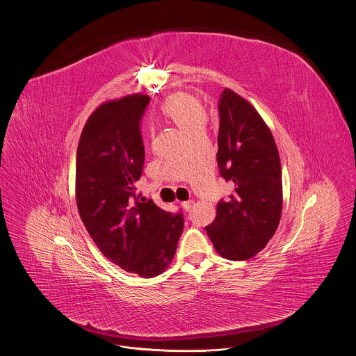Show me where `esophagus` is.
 Returning <instances> with one entry per match:
<instances>
[{
  "label": "esophagus",
  "instance_id": "34e87169",
  "mask_svg": "<svg viewBox=\"0 0 356 356\" xmlns=\"http://www.w3.org/2000/svg\"><path fill=\"white\" fill-rule=\"evenodd\" d=\"M191 206H193V202H191V200H187V202H183V203H181V207H183L184 211H190Z\"/></svg>",
  "mask_w": 356,
  "mask_h": 356
}]
</instances>
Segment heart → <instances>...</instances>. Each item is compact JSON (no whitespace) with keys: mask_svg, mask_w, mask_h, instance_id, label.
I'll list each match as a JSON object with an SVG mask.
<instances>
[{"mask_svg":"<svg viewBox=\"0 0 356 356\" xmlns=\"http://www.w3.org/2000/svg\"><path fill=\"white\" fill-rule=\"evenodd\" d=\"M161 113L179 126L188 138L204 134L207 115L202 102L195 95L177 92L169 96L163 106H161Z\"/></svg>","mask_w":356,"mask_h":356,"instance_id":"1","label":"heart"}]
</instances>
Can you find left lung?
<instances>
[{
    "instance_id": "1",
    "label": "left lung",
    "mask_w": 356,
    "mask_h": 356,
    "mask_svg": "<svg viewBox=\"0 0 356 356\" xmlns=\"http://www.w3.org/2000/svg\"><path fill=\"white\" fill-rule=\"evenodd\" d=\"M220 176L234 186L217 203L206 232L227 260H250L274 236L282 210V176L277 145L258 112L241 96L224 89L218 101Z\"/></svg>"
}]
</instances>
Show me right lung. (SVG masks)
Wrapping results in <instances>:
<instances>
[{
	"label": "right lung",
	"mask_w": 356,
	"mask_h": 356,
	"mask_svg": "<svg viewBox=\"0 0 356 356\" xmlns=\"http://www.w3.org/2000/svg\"><path fill=\"white\" fill-rule=\"evenodd\" d=\"M149 96L132 95L101 105L88 119L76 152V204L101 252L127 273L152 278L172 263L183 213L139 200L145 163L140 120Z\"/></svg>",
	"instance_id": "add662e5"
}]
</instances>
